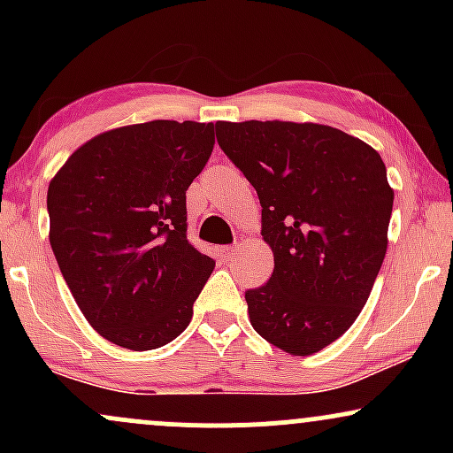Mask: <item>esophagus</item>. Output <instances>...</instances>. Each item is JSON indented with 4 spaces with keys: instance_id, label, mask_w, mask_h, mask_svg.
<instances>
[{
    "instance_id": "34e87169",
    "label": "esophagus",
    "mask_w": 453,
    "mask_h": 453,
    "mask_svg": "<svg viewBox=\"0 0 453 453\" xmlns=\"http://www.w3.org/2000/svg\"><path fill=\"white\" fill-rule=\"evenodd\" d=\"M219 253H221L223 262H232L234 253H236V244H226V247L219 249Z\"/></svg>"
}]
</instances>
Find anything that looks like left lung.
Returning <instances> with one entry per match:
<instances>
[{"label":"left lung","mask_w":453,"mask_h":453,"mask_svg":"<svg viewBox=\"0 0 453 453\" xmlns=\"http://www.w3.org/2000/svg\"><path fill=\"white\" fill-rule=\"evenodd\" d=\"M217 142L262 204L273 277L247 289L253 330L311 356L349 330L388 249L394 191L375 149L336 127L292 121L217 123Z\"/></svg>","instance_id":"8db88e82"}]
</instances>
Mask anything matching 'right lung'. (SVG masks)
I'll list each match as a JSON object with an SVG mask.
<instances>
[{"label":"right lung","mask_w":453,"mask_h":453,"mask_svg":"<svg viewBox=\"0 0 453 453\" xmlns=\"http://www.w3.org/2000/svg\"><path fill=\"white\" fill-rule=\"evenodd\" d=\"M212 147V123H138L91 138L50 180L57 264L114 345L157 349L189 326L215 262L187 241L185 194Z\"/></svg>","instance_id":"obj_1"}]
</instances>
